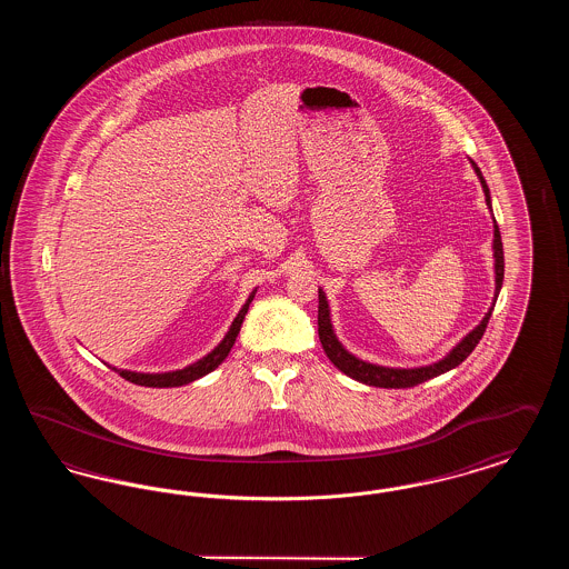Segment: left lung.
Here are the masks:
<instances>
[{"label":"left lung","mask_w":569,"mask_h":569,"mask_svg":"<svg viewBox=\"0 0 569 569\" xmlns=\"http://www.w3.org/2000/svg\"><path fill=\"white\" fill-rule=\"evenodd\" d=\"M480 183H482V190L487 196L488 209H490V191H488L487 181L478 168V163L471 162ZM492 211V209H490ZM495 221V217H492ZM495 239H492V258H495V300L488 309L487 316L482 318V322L476 326L467 337L460 339L459 346L452 348L448 356H443L441 360H437L433 365H427V367H413V369H392V367H379V365H371L367 360H360L356 358L353 353L348 352L335 330H332V322H330V307H328V300L326 295L320 290L318 298H320V305H318V335H320V341H322V348H325L326 356L330 358V362L341 371L346 373L348 378L356 379V381H362L367 386H376V388H411V386H418L427 379L437 378L455 367H459L460 362L473 352V348L480 343L485 330H487L488 320H490V313L495 309V302L499 297V290L503 286V243H501V234H499V226L495 221Z\"/></svg>","instance_id":"left-lung-1"}]
</instances>
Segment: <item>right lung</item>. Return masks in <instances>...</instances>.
Instances as JSON below:
<instances>
[{
  "label": "right lung",
  "instance_id": "1",
  "mask_svg": "<svg viewBox=\"0 0 569 569\" xmlns=\"http://www.w3.org/2000/svg\"><path fill=\"white\" fill-rule=\"evenodd\" d=\"M256 292H258V290H253V292L249 295V298L244 300L243 309L239 311V316L234 318L230 330L226 332V337L221 339V343L217 346L216 350L207 353L204 358H200L198 362H193L190 367L179 369V371H168V373H136V371L114 369V367H112V369H114L121 378L128 379V381H132V383H138V386H149V388H174V386H186V383H190L193 379L204 378L207 373H211L213 369H217V367L223 362V358L232 350V346H234V341H237V335H239L241 325H243L244 313H247L251 300L256 297Z\"/></svg>",
  "mask_w": 569,
  "mask_h": 569
}]
</instances>
